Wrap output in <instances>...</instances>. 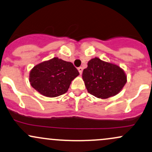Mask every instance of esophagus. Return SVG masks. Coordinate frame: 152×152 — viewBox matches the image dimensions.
Masks as SVG:
<instances>
[{
    "mask_svg": "<svg viewBox=\"0 0 152 152\" xmlns=\"http://www.w3.org/2000/svg\"><path fill=\"white\" fill-rule=\"evenodd\" d=\"M78 71H79V72L80 74H81V73H82V71H83V68H82V67L78 68Z\"/></svg>",
    "mask_w": 152,
    "mask_h": 152,
    "instance_id": "1",
    "label": "esophagus"
}]
</instances>
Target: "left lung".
Wrapping results in <instances>:
<instances>
[{
	"label": "left lung",
	"mask_w": 152,
	"mask_h": 152,
	"mask_svg": "<svg viewBox=\"0 0 152 152\" xmlns=\"http://www.w3.org/2000/svg\"><path fill=\"white\" fill-rule=\"evenodd\" d=\"M83 71L82 79L88 92L101 99L115 96L127 82V76L120 66L98 58L91 59Z\"/></svg>",
	"instance_id": "obj_1"
}]
</instances>
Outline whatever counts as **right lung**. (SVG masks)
<instances>
[{"instance_id": "1", "label": "right lung", "mask_w": 152, "mask_h": 152, "mask_svg": "<svg viewBox=\"0 0 152 152\" xmlns=\"http://www.w3.org/2000/svg\"><path fill=\"white\" fill-rule=\"evenodd\" d=\"M79 75L72 63L53 58L39 63L31 70L29 82L41 94L56 97L67 92L71 81Z\"/></svg>"}]
</instances>
